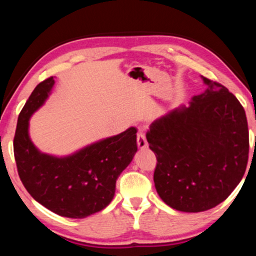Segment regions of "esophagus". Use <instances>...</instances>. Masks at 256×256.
I'll return each mask as SVG.
<instances>
[{"label":"esophagus","mask_w":256,"mask_h":256,"mask_svg":"<svg viewBox=\"0 0 256 256\" xmlns=\"http://www.w3.org/2000/svg\"><path fill=\"white\" fill-rule=\"evenodd\" d=\"M136 144H138V149H146V146H148V142H146V136L142 132L138 133V136H136Z\"/></svg>","instance_id":"esophagus-1"}]
</instances>
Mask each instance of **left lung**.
I'll list each match as a JSON object with an SVG mask.
<instances>
[{
    "label": "left lung",
    "mask_w": 256,
    "mask_h": 256,
    "mask_svg": "<svg viewBox=\"0 0 256 256\" xmlns=\"http://www.w3.org/2000/svg\"><path fill=\"white\" fill-rule=\"evenodd\" d=\"M204 92L151 123L157 157L154 182L167 206L183 212L212 209L240 184L248 160V128L240 102L202 76Z\"/></svg>",
    "instance_id": "obj_1"
}]
</instances>
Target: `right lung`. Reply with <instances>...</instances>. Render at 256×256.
<instances>
[{
    "mask_svg": "<svg viewBox=\"0 0 256 256\" xmlns=\"http://www.w3.org/2000/svg\"><path fill=\"white\" fill-rule=\"evenodd\" d=\"M54 78L40 82L21 110L14 140L18 174L34 200L54 214L82 219L110 204L116 180L138 151L136 128L102 138L66 157L42 154L29 136V120L50 94Z\"/></svg>",
    "mask_w": 256,
    "mask_h": 256,
    "instance_id": "1",
    "label": "right lung"
}]
</instances>
